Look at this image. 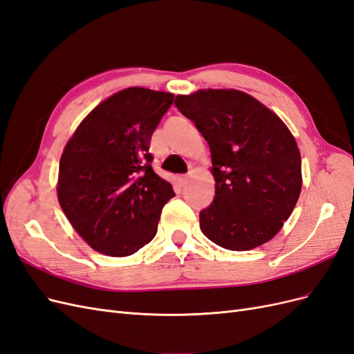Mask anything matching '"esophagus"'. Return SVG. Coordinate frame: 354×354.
<instances>
[{"label": "esophagus", "mask_w": 354, "mask_h": 354, "mask_svg": "<svg viewBox=\"0 0 354 354\" xmlns=\"http://www.w3.org/2000/svg\"><path fill=\"white\" fill-rule=\"evenodd\" d=\"M189 178H190V176H180L178 177V185L183 187V186H186L187 185V181H189Z\"/></svg>", "instance_id": "obj_1"}]
</instances>
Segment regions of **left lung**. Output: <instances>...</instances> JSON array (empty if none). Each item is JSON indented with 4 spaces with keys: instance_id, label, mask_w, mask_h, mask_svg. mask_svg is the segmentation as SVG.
Listing matches in <instances>:
<instances>
[{
    "instance_id": "8db88e82",
    "label": "left lung",
    "mask_w": 354,
    "mask_h": 354,
    "mask_svg": "<svg viewBox=\"0 0 354 354\" xmlns=\"http://www.w3.org/2000/svg\"><path fill=\"white\" fill-rule=\"evenodd\" d=\"M176 106L209 145L216 198L201 230L221 248L250 251L274 238L303 186L301 155L273 111L233 88L178 94Z\"/></svg>"
}]
</instances>
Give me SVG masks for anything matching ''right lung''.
I'll return each instance as SVG.
<instances>
[{
  "label": "right lung",
  "mask_w": 354,
  "mask_h": 354,
  "mask_svg": "<svg viewBox=\"0 0 354 354\" xmlns=\"http://www.w3.org/2000/svg\"><path fill=\"white\" fill-rule=\"evenodd\" d=\"M174 94L130 87L84 118L59 165L57 199L94 251L128 257L151 242L173 186L152 168L151 138Z\"/></svg>",
  "instance_id": "right-lung-1"
}]
</instances>
